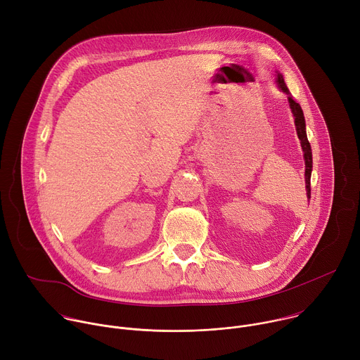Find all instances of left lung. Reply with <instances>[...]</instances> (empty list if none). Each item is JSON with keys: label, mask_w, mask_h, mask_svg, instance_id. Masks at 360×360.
I'll return each instance as SVG.
<instances>
[{"label": "left lung", "mask_w": 360, "mask_h": 360, "mask_svg": "<svg viewBox=\"0 0 360 360\" xmlns=\"http://www.w3.org/2000/svg\"><path fill=\"white\" fill-rule=\"evenodd\" d=\"M278 86L288 94V99H289V107L292 110V114L295 117V125H296V132L297 136L300 139V145L303 149V158H304V179H306V193L307 198L311 199V174H312V149H311V143L307 141L306 136V125H304V117H303V111L300 108V105L297 102L290 96L289 89L283 81V77L281 74H278L276 78Z\"/></svg>", "instance_id": "obj_1"}]
</instances>
